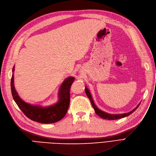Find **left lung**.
<instances>
[{"label":"left lung","instance_id":"1","mask_svg":"<svg viewBox=\"0 0 156 156\" xmlns=\"http://www.w3.org/2000/svg\"><path fill=\"white\" fill-rule=\"evenodd\" d=\"M85 90H86V95L87 96V97L89 98L90 101L91 103V105H92L94 111L96 112V113L99 116H100L101 118H102L103 119H105V120H117V119H120V118H124V117H126V116H129L130 115H131L133 112H134L136 108H138L140 105V104L137 106L135 109H133L132 111H131L130 112H129V113H124V114H120V115H112V114H109V113H107L106 112H104L101 110H100L98 108V107L96 106V105L94 104V101H93V99L92 98V97H91V95H90V93L89 92V90H88V89L87 87L85 88Z\"/></svg>","mask_w":156,"mask_h":156}]
</instances>
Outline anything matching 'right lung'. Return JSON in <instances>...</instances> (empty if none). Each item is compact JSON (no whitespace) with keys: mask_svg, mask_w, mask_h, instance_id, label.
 I'll use <instances>...</instances> for the list:
<instances>
[{"mask_svg":"<svg viewBox=\"0 0 156 156\" xmlns=\"http://www.w3.org/2000/svg\"><path fill=\"white\" fill-rule=\"evenodd\" d=\"M14 71V66L12 69V72ZM74 81V77L67 78L60 87L59 100L57 103L43 108L26 103L20 98L14 87V74H12L11 81L12 95L18 107L30 120L41 123H55L62 120L67 112L70 103V89Z\"/></svg>","mask_w":156,"mask_h":156,"instance_id":"1","label":"right lung"}]
</instances>
